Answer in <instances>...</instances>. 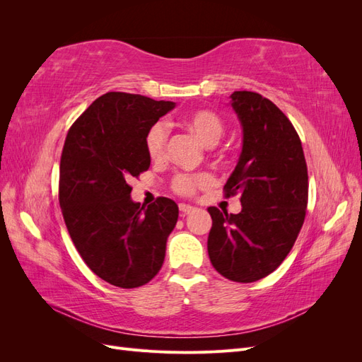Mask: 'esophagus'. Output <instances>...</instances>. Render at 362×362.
Wrapping results in <instances>:
<instances>
[{"instance_id": "esophagus-1", "label": "esophagus", "mask_w": 362, "mask_h": 362, "mask_svg": "<svg viewBox=\"0 0 362 362\" xmlns=\"http://www.w3.org/2000/svg\"><path fill=\"white\" fill-rule=\"evenodd\" d=\"M180 211L185 216V214H190L194 211V206L187 205V204H180Z\"/></svg>"}]
</instances>
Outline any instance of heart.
<instances>
[{
	"mask_svg": "<svg viewBox=\"0 0 362 362\" xmlns=\"http://www.w3.org/2000/svg\"><path fill=\"white\" fill-rule=\"evenodd\" d=\"M180 124L205 146L216 145L218 139L222 137L223 129H225L221 116L211 110H206V108H198V110H192L189 113H185L180 119ZM166 144H168V128L163 122H156L149 128L146 140H145L148 156L152 160H160L164 156V151H166ZM210 182H211V177L206 173L178 175V177L173 180L172 187L178 194L192 196L194 194L196 189L210 185Z\"/></svg>",
	"mask_w": 362,
	"mask_h": 362,
	"instance_id": "heart-1",
	"label": "heart"
}]
</instances>
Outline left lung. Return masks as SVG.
I'll list each match as a JSON object with an SVG mask.
<instances>
[{
  "label": "left lung",
  "instance_id": "1",
  "mask_svg": "<svg viewBox=\"0 0 362 362\" xmlns=\"http://www.w3.org/2000/svg\"><path fill=\"white\" fill-rule=\"evenodd\" d=\"M243 129L238 163L225 194L240 196L242 211L208 208L213 226L208 257L229 281L255 282L279 267L305 221L308 170L300 139L279 108L255 92L231 95Z\"/></svg>",
  "mask_w": 362,
  "mask_h": 362
}]
</instances>
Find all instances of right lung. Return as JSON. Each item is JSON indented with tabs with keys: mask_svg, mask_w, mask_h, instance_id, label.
I'll list each match as a JSON object with an SVG mask.
<instances>
[{
	"mask_svg": "<svg viewBox=\"0 0 362 362\" xmlns=\"http://www.w3.org/2000/svg\"><path fill=\"white\" fill-rule=\"evenodd\" d=\"M172 108V101L108 92L87 107L64 140L59 182L64 223L89 269L120 288L145 286L157 275L178 221L172 199L140 206L128 184L149 169L146 134Z\"/></svg>",
	"mask_w": 362,
	"mask_h": 362,
	"instance_id": "add662e5",
	"label": "right lung"
}]
</instances>
